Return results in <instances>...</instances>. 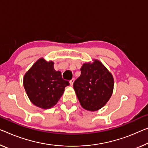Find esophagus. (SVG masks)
<instances>
[{
	"mask_svg": "<svg viewBox=\"0 0 148 148\" xmlns=\"http://www.w3.org/2000/svg\"><path fill=\"white\" fill-rule=\"evenodd\" d=\"M74 81H75V79L73 78L71 81H70V85H71V86H73V83H74Z\"/></svg>",
	"mask_w": 148,
	"mask_h": 148,
	"instance_id": "obj_1",
	"label": "esophagus"
}]
</instances>
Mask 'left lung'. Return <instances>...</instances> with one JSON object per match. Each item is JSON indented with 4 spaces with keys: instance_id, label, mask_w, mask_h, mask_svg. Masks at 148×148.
Wrapping results in <instances>:
<instances>
[{
    "instance_id": "1",
    "label": "left lung",
    "mask_w": 148,
    "mask_h": 148,
    "mask_svg": "<svg viewBox=\"0 0 148 148\" xmlns=\"http://www.w3.org/2000/svg\"><path fill=\"white\" fill-rule=\"evenodd\" d=\"M73 88L82 107L96 111L103 107L112 96L114 79L103 63L95 60L83 65Z\"/></svg>"
}]
</instances>
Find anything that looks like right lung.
<instances>
[{
    "label": "right lung",
    "mask_w": 148,
    "mask_h": 148,
    "mask_svg": "<svg viewBox=\"0 0 148 148\" xmlns=\"http://www.w3.org/2000/svg\"><path fill=\"white\" fill-rule=\"evenodd\" d=\"M53 61L40 58L24 77L23 84L26 94L34 105L48 109L56 105L62 96L69 81L62 78L61 73L56 71Z\"/></svg>",
    "instance_id": "obj_1"
}]
</instances>
